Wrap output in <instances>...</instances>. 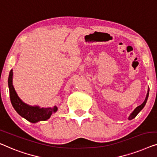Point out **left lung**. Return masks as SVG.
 I'll return each mask as SVG.
<instances>
[{"label":"left lung","mask_w":157,"mask_h":157,"mask_svg":"<svg viewBox=\"0 0 157 157\" xmlns=\"http://www.w3.org/2000/svg\"><path fill=\"white\" fill-rule=\"evenodd\" d=\"M149 90H148L147 96H146V98H145V100H144V102H143L141 105L138 106L137 107H136L135 109H134V111L132 112L131 114H130L129 117V118H128L129 120H132V119H134V117H135L139 114V112H140L141 111V110H142V109H143V108H144V107L145 105H146V103H147L148 97H149Z\"/></svg>","instance_id":"obj_1"}]
</instances>
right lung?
I'll list each match as a JSON object with an SVG mask.
<instances>
[{"mask_svg": "<svg viewBox=\"0 0 157 157\" xmlns=\"http://www.w3.org/2000/svg\"><path fill=\"white\" fill-rule=\"evenodd\" d=\"M8 87L10 92V98L11 104L15 111L21 117H23L29 122L36 123L40 121L48 120L52 113L57 112V107L40 108L38 106H30L23 102L15 92L13 85V70H10L8 77Z\"/></svg>", "mask_w": 157, "mask_h": 157, "instance_id": "obj_1", "label": "right lung"}]
</instances>
